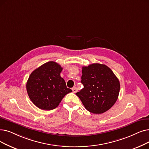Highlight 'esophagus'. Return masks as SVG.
<instances>
[{
    "label": "esophagus",
    "mask_w": 149,
    "mask_h": 149,
    "mask_svg": "<svg viewBox=\"0 0 149 149\" xmlns=\"http://www.w3.org/2000/svg\"><path fill=\"white\" fill-rule=\"evenodd\" d=\"M72 90L73 93H76L77 92V91H78V89H77V88L76 87H74V88H72Z\"/></svg>",
    "instance_id": "1"
}]
</instances>
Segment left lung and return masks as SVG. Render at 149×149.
I'll return each instance as SVG.
<instances>
[{
    "label": "left lung",
    "instance_id": "obj_1",
    "mask_svg": "<svg viewBox=\"0 0 149 149\" xmlns=\"http://www.w3.org/2000/svg\"><path fill=\"white\" fill-rule=\"evenodd\" d=\"M81 82L84 87L76 94L90 113H105L117 101L120 83L111 69L105 64L94 63L82 67Z\"/></svg>",
    "mask_w": 149,
    "mask_h": 149
}]
</instances>
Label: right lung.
<instances>
[{"mask_svg": "<svg viewBox=\"0 0 149 149\" xmlns=\"http://www.w3.org/2000/svg\"><path fill=\"white\" fill-rule=\"evenodd\" d=\"M63 70L59 64L49 61L31 72L26 88L29 98L38 108L51 110L59 105L63 98L72 90L61 78Z\"/></svg>", "mask_w": 149, "mask_h": 149, "instance_id": "obj_1", "label": "right lung"}]
</instances>
